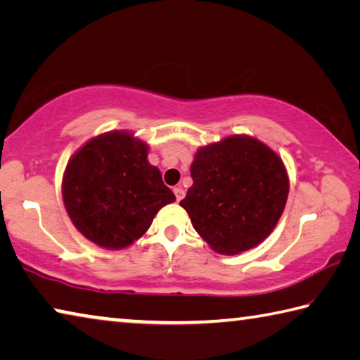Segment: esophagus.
I'll return each mask as SVG.
<instances>
[{
  "mask_svg": "<svg viewBox=\"0 0 360 360\" xmlns=\"http://www.w3.org/2000/svg\"><path fill=\"white\" fill-rule=\"evenodd\" d=\"M173 192H174V195H176V200H178V202H181L182 197H184V188H182L181 186H176V187L173 188Z\"/></svg>",
  "mask_w": 360,
  "mask_h": 360,
  "instance_id": "obj_1",
  "label": "esophagus"
}]
</instances>
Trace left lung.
Segmentation results:
<instances>
[{
  "instance_id": "left-lung-1",
  "label": "left lung",
  "mask_w": 360,
  "mask_h": 360,
  "mask_svg": "<svg viewBox=\"0 0 360 360\" xmlns=\"http://www.w3.org/2000/svg\"><path fill=\"white\" fill-rule=\"evenodd\" d=\"M192 187L179 205L193 229L219 254H240L264 241L289 195L284 163L266 144L233 135L200 148Z\"/></svg>"
}]
</instances>
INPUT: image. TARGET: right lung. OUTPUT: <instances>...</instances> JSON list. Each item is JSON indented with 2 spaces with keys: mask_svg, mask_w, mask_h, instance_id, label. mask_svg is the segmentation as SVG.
<instances>
[{
  "mask_svg": "<svg viewBox=\"0 0 360 360\" xmlns=\"http://www.w3.org/2000/svg\"><path fill=\"white\" fill-rule=\"evenodd\" d=\"M62 193L75 227L106 249L141 238L158 210L176 200L148 162V144L127 131L85 143L66 165Z\"/></svg>",
  "mask_w": 360,
  "mask_h": 360,
  "instance_id": "1",
  "label": "right lung"
}]
</instances>
